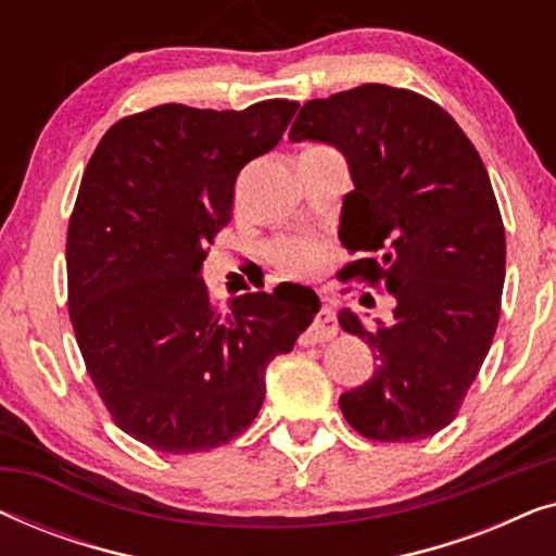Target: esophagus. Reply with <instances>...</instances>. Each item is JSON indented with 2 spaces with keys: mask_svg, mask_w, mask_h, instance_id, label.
Segmentation results:
<instances>
[{
  "mask_svg": "<svg viewBox=\"0 0 556 556\" xmlns=\"http://www.w3.org/2000/svg\"><path fill=\"white\" fill-rule=\"evenodd\" d=\"M339 333V324L329 308H321L314 318V324L308 326L306 333L301 337V344H324V341H331Z\"/></svg>",
  "mask_w": 556,
  "mask_h": 556,
  "instance_id": "obj_1",
  "label": "esophagus"
}]
</instances>
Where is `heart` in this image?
I'll use <instances>...</instances> for the list:
<instances>
[{
    "instance_id": "b5f03b06",
    "label": "heart",
    "mask_w": 556,
    "mask_h": 556,
    "mask_svg": "<svg viewBox=\"0 0 556 556\" xmlns=\"http://www.w3.org/2000/svg\"><path fill=\"white\" fill-rule=\"evenodd\" d=\"M270 261L288 276H303L321 263V242L308 235H280L268 242Z\"/></svg>"
}]
</instances>
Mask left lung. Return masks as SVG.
<instances>
[{
    "label": "left lung",
    "instance_id": "8db88e82",
    "mask_svg": "<svg viewBox=\"0 0 556 556\" xmlns=\"http://www.w3.org/2000/svg\"><path fill=\"white\" fill-rule=\"evenodd\" d=\"M291 141L346 156L354 189L339 240L356 255L339 278L384 286L392 324L341 329L367 341L375 377L339 397L346 422L379 443H413L451 425L489 354L506 276V232L489 172L445 109L382 83L301 105Z\"/></svg>",
    "mask_w": 556,
    "mask_h": 556
}]
</instances>
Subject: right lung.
I'll return each instance as SVG.
<instances>
[{
    "label": "right lung",
    "mask_w": 556,
    "mask_h": 556,
    "mask_svg": "<svg viewBox=\"0 0 556 556\" xmlns=\"http://www.w3.org/2000/svg\"><path fill=\"white\" fill-rule=\"evenodd\" d=\"M295 109L288 98L242 111L154 105L116 121L83 172L65 250L71 324L111 420L154 451L242 435L268 364L321 306L295 286L219 308L200 278L240 169L276 147Z\"/></svg>",
    "instance_id": "obj_1"
}]
</instances>
